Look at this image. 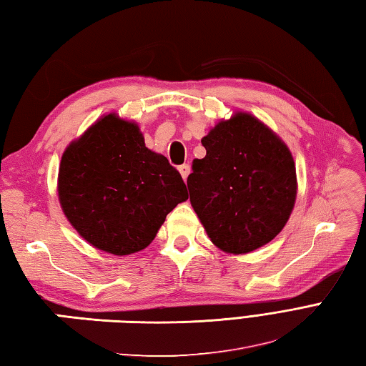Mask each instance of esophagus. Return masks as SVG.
I'll list each match as a JSON object with an SVG mask.
<instances>
[{
  "instance_id": "esophagus-1",
  "label": "esophagus",
  "mask_w": 366,
  "mask_h": 366,
  "mask_svg": "<svg viewBox=\"0 0 366 366\" xmlns=\"http://www.w3.org/2000/svg\"><path fill=\"white\" fill-rule=\"evenodd\" d=\"M178 170H180L183 180L186 182V178H188V175L191 174V166H189V164H183V166L178 167Z\"/></svg>"
}]
</instances>
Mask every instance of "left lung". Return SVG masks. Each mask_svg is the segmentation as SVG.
<instances>
[{"label": "left lung", "instance_id": "1", "mask_svg": "<svg viewBox=\"0 0 366 366\" xmlns=\"http://www.w3.org/2000/svg\"><path fill=\"white\" fill-rule=\"evenodd\" d=\"M192 161L191 205L216 247L249 254L272 241L295 208V159L280 137L247 112L221 120Z\"/></svg>", "mask_w": 366, "mask_h": 366}]
</instances>
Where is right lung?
Instances as JSON below:
<instances>
[{
    "label": "right lung",
    "instance_id": "1",
    "mask_svg": "<svg viewBox=\"0 0 366 366\" xmlns=\"http://www.w3.org/2000/svg\"><path fill=\"white\" fill-rule=\"evenodd\" d=\"M64 214L89 244L129 255L155 239L166 216L188 199L180 172L145 147L134 122L103 116L70 142L59 164Z\"/></svg>",
    "mask_w": 366,
    "mask_h": 366
}]
</instances>
